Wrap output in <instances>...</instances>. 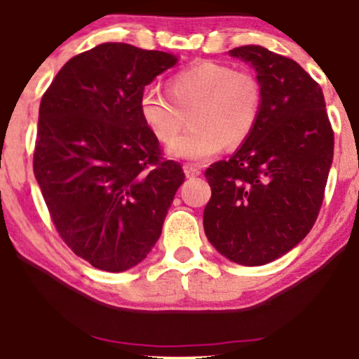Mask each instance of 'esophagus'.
<instances>
[{
	"label": "esophagus",
	"mask_w": 359,
	"mask_h": 359,
	"mask_svg": "<svg viewBox=\"0 0 359 359\" xmlns=\"http://www.w3.org/2000/svg\"><path fill=\"white\" fill-rule=\"evenodd\" d=\"M184 172H185V175H187V177H197V175L202 174L201 169H198L197 165H192V164H185Z\"/></svg>",
	"instance_id": "1"
}]
</instances>
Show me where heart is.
I'll return each instance as SVG.
<instances>
[{"label":"heart","instance_id":"b5f03b06","mask_svg":"<svg viewBox=\"0 0 359 359\" xmlns=\"http://www.w3.org/2000/svg\"><path fill=\"white\" fill-rule=\"evenodd\" d=\"M167 90L147 88L139 101L140 116L161 142H170L193 114V129L170 144V156L207 161L224 146L237 147L250 137L263 107L260 81L233 66L202 61L177 72Z\"/></svg>","mask_w":359,"mask_h":359}]
</instances>
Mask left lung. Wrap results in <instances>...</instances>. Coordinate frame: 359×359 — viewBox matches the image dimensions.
<instances>
[{"mask_svg": "<svg viewBox=\"0 0 359 359\" xmlns=\"http://www.w3.org/2000/svg\"><path fill=\"white\" fill-rule=\"evenodd\" d=\"M230 56L255 67L263 107L243 146L205 170L212 197L203 230L229 260L257 266L283 257L315 225L334 135L323 90L298 62L262 46Z\"/></svg>", "mask_w": 359, "mask_h": 359, "instance_id": "8db88e82", "label": "left lung"}]
</instances>
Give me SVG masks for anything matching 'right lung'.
Returning a JSON list of instances; mask_svg holds the SVG:
<instances>
[{
  "label": "right lung",
  "instance_id": "right-lung-1",
  "mask_svg": "<svg viewBox=\"0 0 359 359\" xmlns=\"http://www.w3.org/2000/svg\"><path fill=\"white\" fill-rule=\"evenodd\" d=\"M177 61L104 43L71 57L41 99L34 177L59 237L94 269L142 262L184 184L139 107L144 88Z\"/></svg>",
  "mask_w": 359,
  "mask_h": 359
}]
</instances>
